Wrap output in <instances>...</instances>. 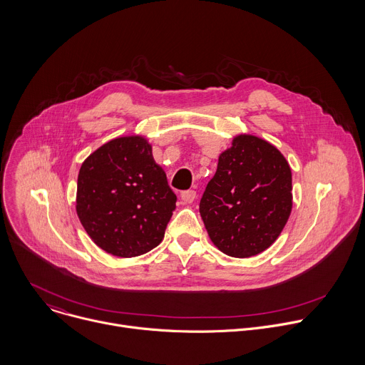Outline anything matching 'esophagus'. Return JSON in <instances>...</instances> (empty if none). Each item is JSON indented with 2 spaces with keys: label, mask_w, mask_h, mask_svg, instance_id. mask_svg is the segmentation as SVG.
I'll list each match as a JSON object with an SVG mask.
<instances>
[{
  "label": "esophagus",
  "mask_w": 365,
  "mask_h": 365,
  "mask_svg": "<svg viewBox=\"0 0 365 365\" xmlns=\"http://www.w3.org/2000/svg\"><path fill=\"white\" fill-rule=\"evenodd\" d=\"M180 199L183 203H192L196 199V192L195 190H185L180 193Z\"/></svg>",
  "instance_id": "34e87169"
}]
</instances>
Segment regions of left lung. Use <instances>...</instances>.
Returning a JSON list of instances; mask_svg holds the SVG:
<instances>
[{"label": "left lung", "instance_id": "1", "mask_svg": "<svg viewBox=\"0 0 365 365\" xmlns=\"http://www.w3.org/2000/svg\"><path fill=\"white\" fill-rule=\"evenodd\" d=\"M199 212L224 254L247 258L269 248L292 212V170L283 154L266 140L237 135L220 155Z\"/></svg>", "mask_w": 365, "mask_h": 365}]
</instances>
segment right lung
Here are the masks:
<instances>
[{"label": "right lung", "mask_w": 365, "mask_h": 365, "mask_svg": "<svg viewBox=\"0 0 365 365\" xmlns=\"http://www.w3.org/2000/svg\"><path fill=\"white\" fill-rule=\"evenodd\" d=\"M176 200L140 135L106 143L81 166L76 212L92 241L108 254L137 257L158 247Z\"/></svg>", "instance_id": "right-lung-1"}]
</instances>
